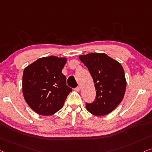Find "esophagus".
<instances>
[{"mask_svg": "<svg viewBox=\"0 0 152 152\" xmlns=\"http://www.w3.org/2000/svg\"><path fill=\"white\" fill-rule=\"evenodd\" d=\"M80 89H81V87H80V86H78V87H77L76 89H75V90L76 91H79L80 90Z\"/></svg>", "mask_w": 152, "mask_h": 152, "instance_id": "obj_1", "label": "esophagus"}]
</instances>
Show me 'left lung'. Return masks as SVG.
<instances>
[{
  "mask_svg": "<svg viewBox=\"0 0 152 152\" xmlns=\"http://www.w3.org/2000/svg\"><path fill=\"white\" fill-rule=\"evenodd\" d=\"M91 75L96 91V99L86 104V109L96 116L111 113L122 101L126 89V79L122 65L105 53L80 55Z\"/></svg>",
  "mask_w": 152,
  "mask_h": 152,
  "instance_id": "1",
  "label": "left lung"
}]
</instances>
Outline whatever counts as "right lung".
Masks as SVG:
<instances>
[{"instance_id":"add662e5","label":"right lung","mask_w":152,"mask_h":152,"mask_svg":"<svg viewBox=\"0 0 152 152\" xmlns=\"http://www.w3.org/2000/svg\"><path fill=\"white\" fill-rule=\"evenodd\" d=\"M67 60L66 57L44 56L24 68L22 83L24 98L37 114L49 116L58 111L72 91L62 74Z\"/></svg>"}]
</instances>
